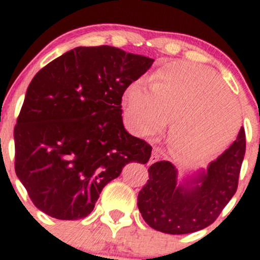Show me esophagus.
Masks as SVG:
<instances>
[{"mask_svg":"<svg viewBox=\"0 0 260 260\" xmlns=\"http://www.w3.org/2000/svg\"><path fill=\"white\" fill-rule=\"evenodd\" d=\"M158 158H159L158 153H157L156 151H153V152H152L151 157H149V161H148V164H153V162L158 161Z\"/></svg>","mask_w":260,"mask_h":260,"instance_id":"1","label":"esophagus"}]
</instances>
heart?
Returning <instances> with one entry per match:
<instances>
[{"mask_svg": "<svg viewBox=\"0 0 260 260\" xmlns=\"http://www.w3.org/2000/svg\"><path fill=\"white\" fill-rule=\"evenodd\" d=\"M128 125L140 136L165 132L174 120L170 145L190 161L221 152L237 135L240 109L211 69L193 62L167 65L152 79L151 89L132 84L123 96Z\"/></svg>", "mask_w": 260, "mask_h": 260, "instance_id": "b5f03b06", "label": "heart"}]
</instances>
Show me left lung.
<instances>
[{"instance_id":"left-lung-1","label":"left lung","mask_w":260,"mask_h":260,"mask_svg":"<svg viewBox=\"0 0 260 260\" xmlns=\"http://www.w3.org/2000/svg\"><path fill=\"white\" fill-rule=\"evenodd\" d=\"M244 154L245 132L240 128L224 153L183 182L177 183V170L171 162L153 164L137 199L143 220L152 229L174 235L209 226L237 192Z\"/></svg>"}]
</instances>
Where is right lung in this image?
I'll return each instance as SVG.
<instances>
[{
    "label": "right lung",
    "instance_id": "1",
    "mask_svg": "<svg viewBox=\"0 0 260 260\" xmlns=\"http://www.w3.org/2000/svg\"><path fill=\"white\" fill-rule=\"evenodd\" d=\"M153 59L113 46H79L44 67L26 90L15 127V171L34 205L78 220L129 162L152 147L125 131L122 96Z\"/></svg>",
    "mask_w": 260,
    "mask_h": 260
}]
</instances>
